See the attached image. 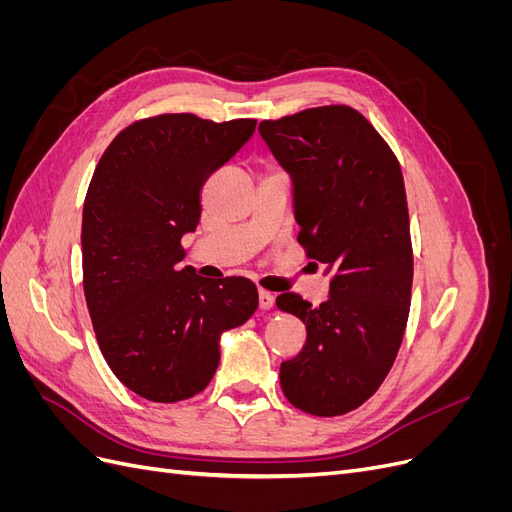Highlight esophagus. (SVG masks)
Listing matches in <instances>:
<instances>
[{"mask_svg":"<svg viewBox=\"0 0 512 512\" xmlns=\"http://www.w3.org/2000/svg\"><path fill=\"white\" fill-rule=\"evenodd\" d=\"M275 303V297L269 290H258V305L260 309H271Z\"/></svg>","mask_w":512,"mask_h":512,"instance_id":"1","label":"esophagus"}]
</instances>
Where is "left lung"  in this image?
<instances>
[{
  "label": "left lung",
  "instance_id": "obj_1",
  "mask_svg": "<svg viewBox=\"0 0 512 512\" xmlns=\"http://www.w3.org/2000/svg\"><path fill=\"white\" fill-rule=\"evenodd\" d=\"M258 132L292 179L299 243L331 273L320 307L294 292L275 301L307 329L303 350L280 367L282 389L303 412L346 414L378 391L406 331L412 243L404 177L384 138L350 106L260 121Z\"/></svg>",
  "mask_w": 512,
  "mask_h": 512
}]
</instances>
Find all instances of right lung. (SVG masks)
<instances>
[{
    "instance_id": "right-lung-1",
    "label": "right lung",
    "mask_w": 512,
    "mask_h": 512,
    "mask_svg": "<svg viewBox=\"0 0 512 512\" xmlns=\"http://www.w3.org/2000/svg\"><path fill=\"white\" fill-rule=\"evenodd\" d=\"M254 119L158 115L119 132L83 207V288L100 350L130 391L158 404L194 397L220 365L222 333L258 307L245 277L179 269L205 181L250 141Z\"/></svg>"
}]
</instances>
